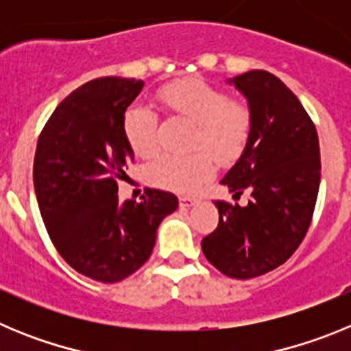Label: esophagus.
Masks as SVG:
<instances>
[{
  "mask_svg": "<svg viewBox=\"0 0 351 351\" xmlns=\"http://www.w3.org/2000/svg\"><path fill=\"white\" fill-rule=\"evenodd\" d=\"M197 202H198L197 198L188 197V195H184V197L179 198V204H181V207H191V206H195Z\"/></svg>",
  "mask_w": 351,
  "mask_h": 351,
  "instance_id": "34e87169",
  "label": "esophagus"
}]
</instances>
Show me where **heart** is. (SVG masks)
<instances>
[{
    "instance_id": "1",
    "label": "heart",
    "mask_w": 351,
    "mask_h": 351,
    "mask_svg": "<svg viewBox=\"0 0 351 351\" xmlns=\"http://www.w3.org/2000/svg\"><path fill=\"white\" fill-rule=\"evenodd\" d=\"M167 112L195 123L193 149L188 156L160 154L145 167V178L156 188L176 193H195L210 181L216 160L232 163L244 153L253 114L244 101L232 100L225 91L200 79H182L167 84L158 93ZM160 117L147 104H132L123 114V133L130 149L141 158L156 153Z\"/></svg>"
}]
</instances>
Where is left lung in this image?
I'll return each mask as SVG.
<instances>
[{
  "mask_svg": "<svg viewBox=\"0 0 351 351\" xmlns=\"http://www.w3.org/2000/svg\"><path fill=\"white\" fill-rule=\"evenodd\" d=\"M246 96L253 132L244 153L221 179L250 202L216 200L218 228L202 251L228 278L250 280L274 271L302 243L320 188V144L311 117L280 79L251 70L228 80Z\"/></svg>",
  "mask_w": 351,
  "mask_h": 351,
  "instance_id": "obj_1",
  "label": "left lung"
}]
</instances>
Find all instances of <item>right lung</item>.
<instances>
[{
    "instance_id": "obj_1",
    "label": "right lung",
    "mask_w": 351,
    "mask_h": 351,
    "mask_svg": "<svg viewBox=\"0 0 351 351\" xmlns=\"http://www.w3.org/2000/svg\"><path fill=\"white\" fill-rule=\"evenodd\" d=\"M142 88L135 79L89 80L56 107L36 144L33 182L49 237L70 267L101 283L138 271L161 219L179 206L160 190L138 204L117 198V179L133 161L123 114Z\"/></svg>"
}]
</instances>
